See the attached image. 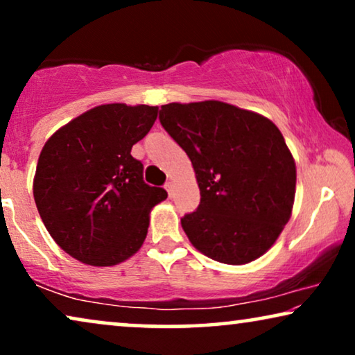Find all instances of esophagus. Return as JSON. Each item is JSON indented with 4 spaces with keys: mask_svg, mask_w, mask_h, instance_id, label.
Wrapping results in <instances>:
<instances>
[{
    "mask_svg": "<svg viewBox=\"0 0 355 355\" xmlns=\"http://www.w3.org/2000/svg\"><path fill=\"white\" fill-rule=\"evenodd\" d=\"M164 189H166L169 197H173V191H174V182L173 181H168L166 184H164Z\"/></svg>",
    "mask_w": 355,
    "mask_h": 355,
    "instance_id": "1",
    "label": "esophagus"
}]
</instances>
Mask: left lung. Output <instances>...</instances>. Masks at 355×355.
Segmentation results:
<instances>
[{
  "mask_svg": "<svg viewBox=\"0 0 355 355\" xmlns=\"http://www.w3.org/2000/svg\"><path fill=\"white\" fill-rule=\"evenodd\" d=\"M159 123L191 158L200 189V205L181 218L192 245L227 265L263 255L295 196V163L279 129L215 100L163 105Z\"/></svg>",
  "mask_w": 355,
  "mask_h": 355,
  "instance_id": "obj_1",
  "label": "left lung"
}]
</instances>
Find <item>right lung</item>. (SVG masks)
<instances>
[{
    "label": "right lung",
    "mask_w": 355,
    "mask_h": 355,
    "mask_svg": "<svg viewBox=\"0 0 355 355\" xmlns=\"http://www.w3.org/2000/svg\"><path fill=\"white\" fill-rule=\"evenodd\" d=\"M158 116V106L101 105L77 116L46 140L33 198L42 221L66 254L111 266L142 247L150 210L168 197L144 181L130 155Z\"/></svg>",
    "instance_id": "1"
}]
</instances>
